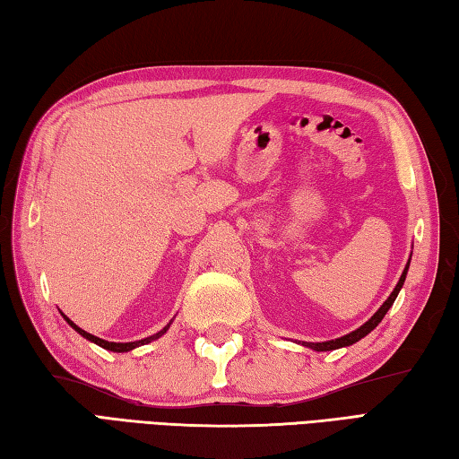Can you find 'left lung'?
<instances>
[{
	"instance_id": "8db88e82",
	"label": "left lung",
	"mask_w": 459,
	"mask_h": 459,
	"mask_svg": "<svg viewBox=\"0 0 459 459\" xmlns=\"http://www.w3.org/2000/svg\"><path fill=\"white\" fill-rule=\"evenodd\" d=\"M408 267H410V259H408V264H406V267H404V271H402V275H400V281L396 283V287H394V291L390 293V297L386 299L385 303H382V307L378 308L377 313H374L370 319L364 323L362 326H359L357 331H352V333H349V334H344V336H341V339H334V341H325V342H301L303 347H308V349H313V351H334V349H341V347H351V344H354V342H359L360 339H364V336H367L370 331H374L378 326V323L385 319V315L388 313V308L394 305V301H396V297H398V293H400V289H402V285H404V281H406V273H408Z\"/></svg>"
}]
</instances>
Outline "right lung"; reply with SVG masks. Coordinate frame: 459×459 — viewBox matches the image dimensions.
Returning <instances> with one entry per match:
<instances>
[{
  "instance_id": "1",
  "label": "right lung",
  "mask_w": 459,
  "mask_h": 459,
  "mask_svg": "<svg viewBox=\"0 0 459 459\" xmlns=\"http://www.w3.org/2000/svg\"><path fill=\"white\" fill-rule=\"evenodd\" d=\"M65 316V315H63ZM65 321H67L74 331H77L81 336H85L87 341H91V342H95V344H99V347H102V349H107V351H112V352H128V351H133V349H136V347H140V344H148L151 341H156V339H160V336L170 329V323H168L164 329L160 331V333H156V334H152V336H146V339H140V341H134V342H108V341H102V339H99V336H95V334H91V333H87V331H82L81 326H77L74 325L71 319H67V316H65Z\"/></svg>"
}]
</instances>
